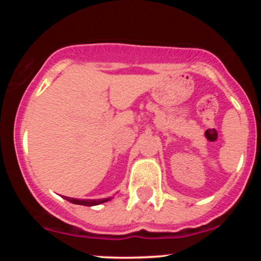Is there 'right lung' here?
I'll return each mask as SVG.
<instances>
[{"instance_id":"obj_1","label":"right lung","mask_w":261,"mask_h":261,"mask_svg":"<svg viewBox=\"0 0 261 261\" xmlns=\"http://www.w3.org/2000/svg\"><path fill=\"white\" fill-rule=\"evenodd\" d=\"M65 199L67 201L72 202V203H77V205H83V206H94V205H99V203H103L108 201L109 199H100V200H79V199H73V197H67L65 196Z\"/></svg>"}]
</instances>
